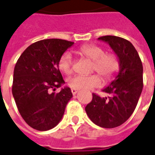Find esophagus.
<instances>
[{
	"label": "esophagus",
	"instance_id": "esophagus-1",
	"mask_svg": "<svg viewBox=\"0 0 155 155\" xmlns=\"http://www.w3.org/2000/svg\"><path fill=\"white\" fill-rule=\"evenodd\" d=\"M78 91H79V90H78V89L71 88V92H72V94H73V95H75V94H76Z\"/></svg>",
	"mask_w": 155,
	"mask_h": 155
}]
</instances>
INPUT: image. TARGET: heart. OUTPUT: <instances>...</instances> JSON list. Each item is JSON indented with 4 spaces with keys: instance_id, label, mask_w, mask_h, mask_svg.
I'll return each mask as SVG.
<instances>
[{
    "instance_id": "heart-1",
    "label": "heart",
    "mask_w": 155,
    "mask_h": 155,
    "mask_svg": "<svg viewBox=\"0 0 155 155\" xmlns=\"http://www.w3.org/2000/svg\"><path fill=\"white\" fill-rule=\"evenodd\" d=\"M78 52L94 61L92 69L101 74L106 80H110L119 71V62L118 58L113 54H105L101 47L97 45H84L79 48ZM73 57L70 51L63 54L58 62V67L61 71L68 75L72 71ZM102 79L97 74L76 75L68 80V84L71 88L88 90L99 87Z\"/></svg>"
}]
</instances>
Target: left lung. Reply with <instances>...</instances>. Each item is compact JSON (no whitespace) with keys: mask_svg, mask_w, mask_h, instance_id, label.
Wrapping results in <instances>:
<instances>
[{"mask_svg":"<svg viewBox=\"0 0 155 155\" xmlns=\"http://www.w3.org/2000/svg\"><path fill=\"white\" fill-rule=\"evenodd\" d=\"M98 40L109 45L119 62V71L103 91L109 96L93 94L85 107L89 119L101 127L114 128L125 123L136 107L143 91V64L130 41L114 36Z\"/></svg>","mask_w":155,"mask_h":155,"instance_id":"left-lung-1","label":"left lung"}]
</instances>
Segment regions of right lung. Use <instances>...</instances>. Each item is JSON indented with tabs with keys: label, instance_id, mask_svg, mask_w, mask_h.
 <instances>
[{
	"label": "right lung",
	"instance_id": "1",
	"mask_svg": "<svg viewBox=\"0 0 155 155\" xmlns=\"http://www.w3.org/2000/svg\"><path fill=\"white\" fill-rule=\"evenodd\" d=\"M73 45L60 39L42 40L28 46L16 62L12 95L24 120L36 130L45 131L58 125L72 98L67 86L59 93L50 91L65 84L58 62Z\"/></svg>",
	"mask_w": 155,
	"mask_h": 155
}]
</instances>
